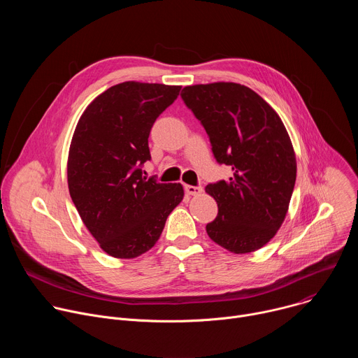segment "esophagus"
I'll list each match as a JSON object with an SVG mask.
<instances>
[{"label":"esophagus","mask_w":358,"mask_h":358,"mask_svg":"<svg viewBox=\"0 0 358 358\" xmlns=\"http://www.w3.org/2000/svg\"><path fill=\"white\" fill-rule=\"evenodd\" d=\"M185 192H187L188 195H194V196H196V195H199V194L202 192V187H196V185H185Z\"/></svg>","instance_id":"obj_1"}]
</instances>
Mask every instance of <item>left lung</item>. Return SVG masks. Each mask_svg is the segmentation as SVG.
<instances>
[{
	"label": "left lung",
	"mask_w": 358,
	"mask_h": 358,
	"mask_svg": "<svg viewBox=\"0 0 358 358\" xmlns=\"http://www.w3.org/2000/svg\"><path fill=\"white\" fill-rule=\"evenodd\" d=\"M181 97L206 129L229 181L208 184L218 203L208 236L234 253L261 249L285 221L296 181V156L279 115L252 89L232 82L185 86Z\"/></svg>",
	"instance_id": "obj_1"
}]
</instances>
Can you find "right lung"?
<instances>
[{"mask_svg": "<svg viewBox=\"0 0 358 358\" xmlns=\"http://www.w3.org/2000/svg\"><path fill=\"white\" fill-rule=\"evenodd\" d=\"M181 86L123 82L99 94L80 116L68 157L75 207L100 248L133 259L159 241L182 201L181 184L143 177L150 130Z\"/></svg>", "mask_w": 358, "mask_h": 358, "instance_id": "1", "label": "right lung"}]
</instances>
